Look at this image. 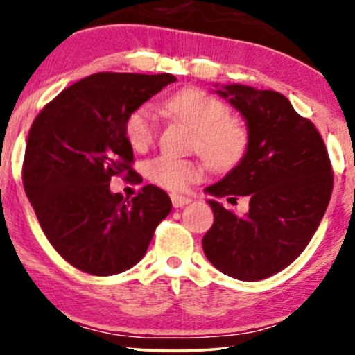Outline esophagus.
Returning a JSON list of instances; mask_svg holds the SVG:
<instances>
[{
	"label": "esophagus",
	"mask_w": 355,
	"mask_h": 355,
	"mask_svg": "<svg viewBox=\"0 0 355 355\" xmlns=\"http://www.w3.org/2000/svg\"><path fill=\"white\" fill-rule=\"evenodd\" d=\"M171 202L174 208H181L184 205H187V203H191L192 200L189 197L179 196V193H171Z\"/></svg>",
	"instance_id": "34e87169"
}]
</instances>
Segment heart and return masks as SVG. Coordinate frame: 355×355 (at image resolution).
I'll use <instances>...</instances> for the list:
<instances>
[{"mask_svg":"<svg viewBox=\"0 0 355 355\" xmlns=\"http://www.w3.org/2000/svg\"><path fill=\"white\" fill-rule=\"evenodd\" d=\"M166 113L193 132L192 148L218 171H227L241 163L249 148L250 135L245 123L230 116L225 101L205 90L189 87L164 101ZM124 134L135 152H144L157 137V119L148 106H140L128 116ZM147 176L158 186L182 191L203 178V164L196 159L157 157L147 163Z\"/></svg>","mask_w":355,"mask_h":355,"instance_id":"heart-1","label":"heart"}]
</instances>
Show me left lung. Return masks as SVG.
Returning a JSON list of instances; mask_svg holds the SVG:
<instances>
[{"mask_svg":"<svg viewBox=\"0 0 355 355\" xmlns=\"http://www.w3.org/2000/svg\"><path fill=\"white\" fill-rule=\"evenodd\" d=\"M215 87L245 119L250 142L241 163L205 192L247 197L249 211L239 216L208 200L215 221L203 252L221 273L265 279L293 263L313 237L331 198V163L317 128L279 92Z\"/></svg>","mask_w":355,"mask_h":355,"instance_id":"obj_1","label":"left lung"}]
</instances>
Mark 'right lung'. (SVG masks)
<instances>
[{
	"label": "right lung",
	"instance_id": "right-lung-1",
	"mask_svg": "<svg viewBox=\"0 0 355 355\" xmlns=\"http://www.w3.org/2000/svg\"><path fill=\"white\" fill-rule=\"evenodd\" d=\"M171 82V74L98 72L62 90L33 121L24 189L46 239L77 270L111 276L132 268L171 211L168 193L152 184L130 200L110 191L111 178L134 174L125 119Z\"/></svg>",
	"mask_w": 355,
	"mask_h": 355
}]
</instances>
